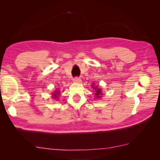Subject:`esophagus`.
Wrapping results in <instances>:
<instances>
[{
	"label": "esophagus",
	"instance_id": "obj_1",
	"mask_svg": "<svg viewBox=\"0 0 160 160\" xmlns=\"http://www.w3.org/2000/svg\"><path fill=\"white\" fill-rule=\"evenodd\" d=\"M73 81L74 82H80L81 79L79 77H75L73 78Z\"/></svg>",
	"mask_w": 160,
	"mask_h": 160
}]
</instances>
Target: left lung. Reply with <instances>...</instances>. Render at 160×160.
Here are the masks:
<instances>
[{"label":"left lung","instance_id":"obj_1","mask_svg":"<svg viewBox=\"0 0 160 160\" xmlns=\"http://www.w3.org/2000/svg\"><path fill=\"white\" fill-rule=\"evenodd\" d=\"M93 89L96 90V95L97 96V98H99L100 96H99V95H101V90L100 89H98V88L96 87H94Z\"/></svg>","mask_w":160,"mask_h":160}]
</instances>
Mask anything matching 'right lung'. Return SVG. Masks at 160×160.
Listing matches in <instances>:
<instances>
[{"label": "right lung", "mask_w": 160, "mask_h": 160, "mask_svg": "<svg viewBox=\"0 0 160 160\" xmlns=\"http://www.w3.org/2000/svg\"><path fill=\"white\" fill-rule=\"evenodd\" d=\"M56 92L57 93V91H56ZM58 93H59V92H58V93H54V96H54V98H57V95H58Z\"/></svg>", "instance_id": "right-lung-1"}]
</instances>
